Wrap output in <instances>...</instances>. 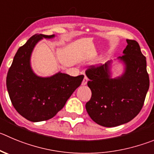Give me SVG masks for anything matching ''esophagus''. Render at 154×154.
I'll list each match as a JSON object with an SVG mask.
<instances>
[{"label": "esophagus", "instance_id": "1", "mask_svg": "<svg viewBox=\"0 0 154 154\" xmlns=\"http://www.w3.org/2000/svg\"><path fill=\"white\" fill-rule=\"evenodd\" d=\"M87 81H88V78H87V76H85L84 78V80L82 82V85H86L87 84Z\"/></svg>", "mask_w": 154, "mask_h": 154}]
</instances>
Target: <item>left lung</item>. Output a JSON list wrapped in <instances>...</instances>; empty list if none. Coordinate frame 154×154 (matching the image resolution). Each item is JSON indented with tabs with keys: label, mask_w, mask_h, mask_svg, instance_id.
Listing matches in <instances>:
<instances>
[{
	"label": "left lung",
	"mask_w": 154,
	"mask_h": 154,
	"mask_svg": "<svg viewBox=\"0 0 154 154\" xmlns=\"http://www.w3.org/2000/svg\"><path fill=\"white\" fill-rule=\"evenodd\" d=\"M127 43L124 54L119 57L125 65L120 77H111V61L86 70L92 92L86 109L92 120L104 127L121 125L136 117L150 86L146 57L140 45L135 40L127 39Z\"/></svg>",
	"instance_id": "8db88e82"
}]
</instances>
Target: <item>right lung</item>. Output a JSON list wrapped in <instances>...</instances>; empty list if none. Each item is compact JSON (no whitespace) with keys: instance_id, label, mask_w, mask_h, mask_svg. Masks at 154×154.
Returning <instances> with one entry per match:
<instances>
[{"instance_id":"right-lung-1","label":"right lung","mask_w":154,"mask_h":154,"mask_svg":"<svg viewBox=\"0 0 154 154\" xmlns=\"http://www.w3.org/2000/svg\"><path fill=\"white\" fill-rule=\"evenodd\" d=\"M54 37L42 34L32 36L16 53L7 76V88L13 106L19 114L33 122L54 117L84 77L61 72L41 77L33 72L30 57L34 47L43 38Z\"/></svg>"}]
</instances>
